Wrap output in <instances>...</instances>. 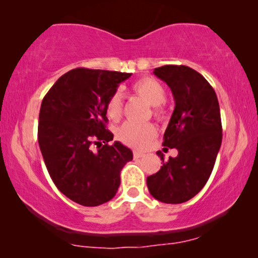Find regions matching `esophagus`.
Listing matches in <instances>:
<instances>
[{"instance_id":"34e87169","label":"esophagus","mask_w":258,"mask_h":258,"mask_svg":"<svg viewBox=\"0 0 258 258\" xmlns=\"http://www.w3.org/2000/svg\"><path fill=\"white\" fill-rule=\"evenodd\" d=\"M143 156H144V153H142V151H140V150L134 151V158H141Z\"/></svg>"}]
</instances>
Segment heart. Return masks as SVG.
I'll return each instance as SVG.
<instances>
[{
    "mask_svg": "<svg viewBox=\"0 0 258 258\" xmlns=\"http://www.w3.org/2000/svg\"><path fill=\"white\" fill-rule=\"evenodd\" d=\"M135 93L144 101L154 107V115L157 118L163 116L161 104L164 103L165 90L160 82L151 77H143L133 84ZM122 112L121 94L116 91L109 98L107 103V114L110 118L117 119ZM156 136V128L150 123L139 124V123L126 122L118 130V139L130 147H144Z\"/></svg>",
    "mask_w": 258,
    "mask_h": 258,
    "instance_id": "obj_1",
    "label": "heart"
}]
</instances>
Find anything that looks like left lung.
I'll use <instances>...</instances> for the list:
<instances>
[{
  "mask_svg": "<svg viewBox=\"0 0 258 258\" xmlns=\"http://www.w3.org/2000/svg\"><path fill=\"white\" fill-rule=\"evenodd\" d=\"M154 74L171 89L175 109L164 133L163 146L177 149L164 161L147 185L154 199L183 203L197 195L209 179L222 143L220 104L209 82L186 66H163Z\"/></svg>",
  "mask_w": 258,
  "mask_h": 258,
  "instance_id": "left-lung-1",
  "label": "left lung"
}]
</instances>
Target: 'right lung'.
<instances>
[{"mask_svg": "<svg viewBox=\"0 0 258 258\" xmlns=\"http://www.w3.org/2000/svg\"><path fill=\"white\" fill-rule=\"evenodd\" d=\"M128 73L76 68L56 81L42 101L38 144L49 175L63 195L84 207L116 195L133 151L105 129L107 103Z\"/></svg>", "mask_w": 258, "mask_h": 258, "instance_id": "right-lung-1", "label": "right lung"}]
</instances>
